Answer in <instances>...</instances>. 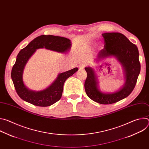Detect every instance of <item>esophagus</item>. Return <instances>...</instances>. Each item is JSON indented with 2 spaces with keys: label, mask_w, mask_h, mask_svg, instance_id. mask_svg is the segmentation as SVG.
<instances>
[{
  "label": "esophagus",
  "mask_w": 149,
  "mask_h": 149,
  "mask_svg": "<svg viewBox=\"0 0 149 149\" xmlns=\"http://www.w3.org/2000/svg\"><path fill=\"white\" fill-rule=\"evenodd\" d=\"M85 67H86V65L84 63H81V64L79 65V70H82L83 69H84Z\"/></svg>",
  "instance_id": "1"
}]
</instances>
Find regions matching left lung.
Masks as SVG:
<instances>
[{"label": "left lung", "mask_w": 149, "mask_h": 149, "mask_svg": "<svg viewBox=\"0 0 149 149\" xmlns=\"http://www.w3.org/2000/svg\"><path fill=\"white\" fill-rule=\"evenodd\" d=\"M102 35L104 39V48L98 52L96 62L109 58L116 59L123 70L124 84L116 91L102 92L99 88L94 69L86 67L85 70L87 73V77L84 87L88 97L94 101L101 104H110L128 97L134 88L140 72L139 53L136 45L122 33L107 32Z\"/></svg>", "instance_id": "left-lung-1"}]
</instances>
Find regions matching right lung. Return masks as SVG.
<instances>
[{"label":"right lung","mask_w":149,"mask_h":149,"mask_svg":"<svg viewBox=\"0 0 149 149\" xmlns=\"http://www.w3.org/2000/svg\"><path fill=\"white\" fill-rule=\"evenodd\" d=\"M71 48V40L66 38L54 35H40L21 49L11 72L15 88L20 98L39 107H48L59 101L62 96L65 81L78 70V68L58 74L56 79L49 87L40 91L30 90L25 86L23 80V73L26 63L36 49L45 48L66 54L69 52Z\"/></svg>","instance_id":"1"}]
</instances>
